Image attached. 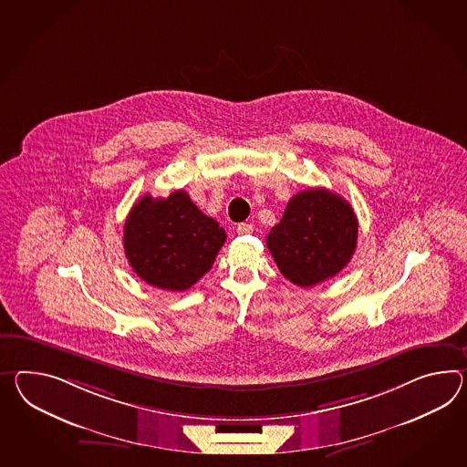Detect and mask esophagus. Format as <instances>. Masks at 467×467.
<instances>
[{
	"label": "esophagus",
	"mask_w": 467,
	"mask_h": 467,
	"mask_svg": "<svg viewBox=\"0 0 467 467\" xmlns=\"http://www.w3.org/2000/svg\"><path fill=\"white\" fill-rule=\"evenodd\" d=\"M236 231H238V234H251V233H253V224H248V223H241V224H238Z\"/></svg>",
	"instance_id": "1"
}]
</instances>
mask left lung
Segmentation results:
<instances>
[{
	"mask_svg": "<svg viewBox=\"0 0 467 467\" xmlns=\"http://www.w3.org/2000/svg\"><path fill=\"white\" fill-rule=\"evenodd\" d=\"M358 243V219L339 193L308 189L294 195L266 246L285 278L302 288L326 282L349 263Z\"/></svg>",
	"mask_w": 467,
	"mask_h": 467,
	"instance_id": "8db88e82",
	"label": "left lung"
}]
</instances>
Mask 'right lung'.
Returning <instances> with one entry per match:
<instances>
[{"label": "right lung", "mask_w": 467, "mask_h": 467, "mask_svg": "<svg viewBox=\"0 0 467 467\" xmlns=\"http://www.w3.org/2000/svg\"><path fill=\"white\" fill-rule=\"evenodd\" d=\"M226 231L175 191L165 199L143 195L126 217L123 246L135 274L151 286L183 292L213 266Z\"/></svg>", "instance_id": "1"}]
</instances>
